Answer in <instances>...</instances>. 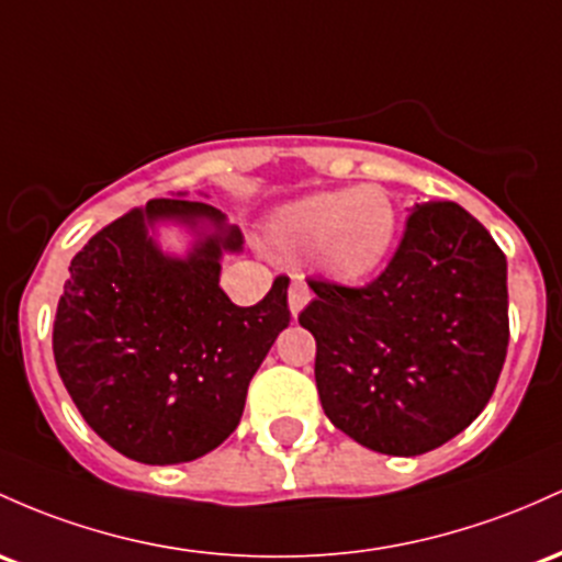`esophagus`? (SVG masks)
Segmentation results:
<instances>
[{
	"mask_svg": "<svg viewBox=\"0 0 562 562\" xmlns=\"http://www.w3.org/2000/svg\"><path fill=\"white\" fill-rule=\"evenodd\" d=\"M312 301V291L306 288L304 280H293L291 282V291H288V306H291L293 317H299L301 310Z\"/></svg>",
	"mask_w": 562,
	"mask_h": 562,
	"instance_id": "esophagus-1",
	"label": "esophagus"
}]
</instances>
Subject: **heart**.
<instances>
[{"label":"heart","mask_w":562,"mask_h":562,"mask_svg":"<svg viewBox=\"0 0 562 562\" xmlns=\"http://www.w3.org/2000/svg\"><path fill=\"white\" fill-rule=\"evenodd\" d=\"M397 239V211L384 189L317 191L269 215L263 243L285 261L314 258L338 282H362L386 263Z\"/></svg>","instance_id":"1"}]
</instances>
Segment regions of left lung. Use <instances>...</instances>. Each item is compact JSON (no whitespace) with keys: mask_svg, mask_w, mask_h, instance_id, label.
Returning <instances> with one entry per match:
<instances>
[{"mask_svg":"<svg viewBox=\"0 0 562 562\" xmlns=\"http://www.w3.org/2000/svg\"><path fill=\"white\" fill-rule=\"evenodd\" d=\"M299 323L317 341L314 379L333 427L386 456H418L488 405L509 344L507 258L456 202L413 207L379 280H310Z\"/></svg>","mask_w":562,"mask_h":562,"instance_id":"8db88e82","label":"left lung"}]
</instances>
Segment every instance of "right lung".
<instances>
[{"label": "right lung", "mask_w": 562, "mask_h": 562, "mask_svg": "<svg viewBox=\"0 0 562 562\" xmlns=\"http://www.w3.org/2000/svg\"><path fill=\"white\" fill-rule=\"evenodd\" d=\"M192 237L183 257L158 229ZM243 232L187 191L149 200L71 258L53 351L64 386L101 440L140 464H183L237 429L248 384L291 323L288 277L256 306L221 291V258Z\"/></svg>", "instance_id": "add662e5"}]
</instances>
